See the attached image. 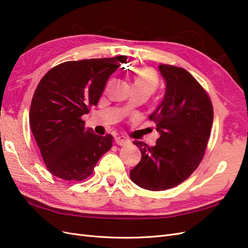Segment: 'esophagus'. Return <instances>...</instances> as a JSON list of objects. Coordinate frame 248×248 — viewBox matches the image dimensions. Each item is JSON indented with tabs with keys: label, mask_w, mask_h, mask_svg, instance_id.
<instances>
[{
	"label": "esophagus",
	"mask_w": 248,
	"mask_h": 248,
	"mask_svg": "<svg viewBox=\"0 0 248 248\" xmlns=\"http://www.w3.org/2000/svg\"><path fill=\"white\" fill-rule=\"evenodd\" d=\"M115 142L119 146H126V145L129 144V140L125 139L124 137H117L115 139Z\"/></svg>",
	"instance_id": "esophagus-1"
}]
</instances>
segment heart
<instances>
[{"mask_svg": "<svg viewBox=\"0 0 248 248\" xmlns=\"http://www.w3.org/2000/svg\"><path fill=\"white\" fill-rule=\"evenodd\" d=\"M133 86L134 90H140L148 94H152L159 86L158 76L150 68H140L134 73Z\"/></svg>", "mask_w": 248, "mask_h": 248, "instance_id": "obj_1", "label": "heart"}]
</instances>
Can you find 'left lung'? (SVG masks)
Returning <instances> with one entry per match:
<instances>
[{"label": "left lung", "mask_w": 248, "mask_h": 248, "mask_svg": "<svg viewBox=\"0 0 248 248\" xmlns=\"http://www.w3.org/2000/svg\"><path fill=\"white\" fill-rule=\"evenodd\" d=\"M166 94L149 119L160 137L149 147L134 140L141 159L130 170L132 182L152 191L178 186L197 170L213 123V107L199 81L181 67L159 65Z\"/></svg>", "instance_id": "left-lung-1"}]
</instances>
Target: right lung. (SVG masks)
I'll return each instance as SVG.
<instances>
[{"label": "right lung", "mask_w": 248, "mask_h": 248, "mask_svg": "<svg viewBox=\"0 0 248 248\" xmlns=\"http://www.w3.org/2000/svg\"><path fill=\"white\" fill-rule=\"evenodd\" d=\"M126 56L68 61L51 68L37 86L30 125L50 174L66 181L92 175L112 145V136H97L81 117L96 107L110 74Z\"/></svg>", "instance_id": "1"}]
</instances>
